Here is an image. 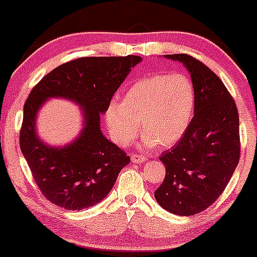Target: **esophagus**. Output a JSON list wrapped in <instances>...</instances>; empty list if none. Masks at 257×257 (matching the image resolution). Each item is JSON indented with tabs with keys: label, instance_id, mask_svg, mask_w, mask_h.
<instances>
[{
	"label": "esophagus",
	"instance_id": "obj_1",
	"mask_svg": "<svg viewBox=\"0 0 257 257\" xmlns=\"http://www.w3.org/2000/svg\"><path fill=\"white\" fill-rule=\"evenodd\" d=\"M145 161H146V158L143 157V156L132 155V162H133V163H144Z\"/></svg>",
	"mask_w": 257,
	"mask_h": 257
}]
</instances>
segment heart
Instances as JSON below:
<instances>
[{"instance_id":"b5f03b06","label":"heart","mask_w":257,"mask_h":257,"mask_svg":"<svg viewBox=\"0 0 257 257\" xmlns=\"http://www.w3.org/2000/svg\"><path fill=\"white\" fill-rule=\"evenodd\" d=\"M196 91L192 81L182 73H155L138 79L122 101H112L105 120L114 143L126 146L143 129L144 150L174 146L181 140L192 120Z\"/></svg>"}]
</instances>
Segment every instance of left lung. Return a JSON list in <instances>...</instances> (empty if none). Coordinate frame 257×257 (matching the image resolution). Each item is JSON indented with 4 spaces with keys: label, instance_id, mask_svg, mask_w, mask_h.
<instances>
[{
    "label": "left lung",
    "instance_id": "1",
    "mask_svg": "<svg viewBox=\"0 0 257 257\" xmlns=\"http://www.w3.org/2000/svg\"><path fill=\"white\" fill-rule=\"evenodd\" d=\"M164 58L180 61L188 70L196 107L181 140L159 157L166 178L155 198L169 213L190 216L219 198L238 166L239 116L225 84L208 66L187 54Z\"/></svg>",
    "mask_w": 257,
    "mask_h": 257
}]
</instances>
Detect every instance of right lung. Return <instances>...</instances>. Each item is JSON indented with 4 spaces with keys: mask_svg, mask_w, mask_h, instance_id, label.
<instances>
[{
    "mask_svg": "<svg viewBox=\"0 0 257 257\" xmlns=\"http://www.w3.org/2000/svg\"><path fill=\"white\" fill-rule=\"evenodd\" d=\"M141 60L137 55L76 59L55 67L31 90L24 105L20 149L38 188L53 204L67 210L98 204L129 164V156L102 134L100 114ZM52 97L70 99L82 111L84 128L64 147L48 146L37 134L38 111Z\"/></svg>",
    "mask_w": 257,
    "mask_h": 257,
    "instance_id": "add662e5",
    "label": "right lung"
}]
</instances>
